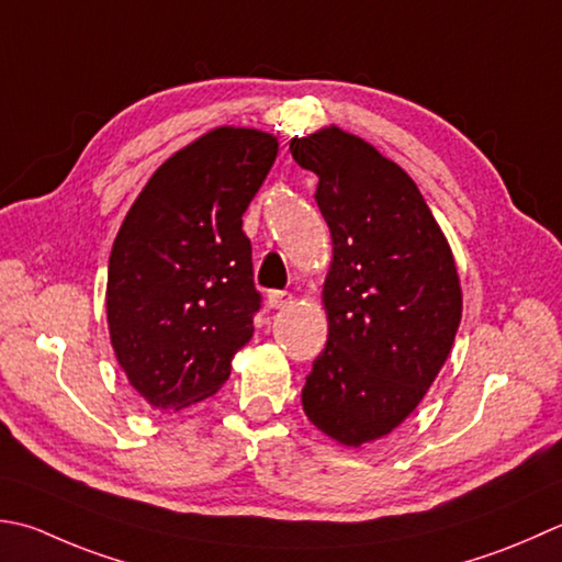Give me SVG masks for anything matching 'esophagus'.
I'll list each match as a JSON object with an SVG mask.
<instances>
[{
	"instance_id": "esophagus-1",
	"label": "esophagus",
	"mask_w": 562,
	"mask_h": 562,
	"mask_svg": "<svg viewBox=\"0 0 562 562\" xmlns=\"http://www.w3.org/2000/svg\"><path fill=\"white\" fill-rule=\"evenodd\" d=\"M292 302V294L290 292H282V290H270L268 292V306L270 310H284Z\"/></svg>"
}]
</instances>
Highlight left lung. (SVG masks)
Listing matches in <instances>:
<instances>
[{
  "instance_id": "obj_1",
  "label": "left lung",
  "mask_w": 562,
  "mask_h": 562,
  "mask_svg": "<svg viewBox=\"0 0 562 562\" xmlns=\"http://www.w3.org/2000/svg\"><path fill=\"white\" fill-rule=\"evenodd\" d=\"M290 150L316 172L334 244L328 340L302 406L318 431L360 448L392 434L441 372L463 316L458 268L419 187L368 140L326 126Z\"/></svg>"
}]
</instances>
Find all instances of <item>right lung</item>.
Returning <instances> with one entry per match:
<instances>
[{"mask_svg":"<svg viewBox=\"0 0 562 562\" xmlns=\"http://www.w3.org/2000/svg\"><path fill=\"white\" fill-rule=\"evenodd\" d=\"M278 158L266 131L218 126L153 172L121 224L106 274L114 356L153 409L180 412L231 375L252 336L244 212Z\"/></svg>","mask_w":562,"mask_h":562,"instance_id":"right-lung-1","label":"right lung"}]
</instances>
